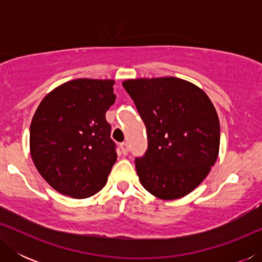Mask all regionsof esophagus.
<instances>
[{
  "mask_svg": "<svg viewBox=\"0 0 262 262\" xmlns=\"http://www.w3.org/2000/svg\"><path fill=\"white\" fill-rule=\"evenodd\" d=\"M120 149H121V152H123L124 155H126V154L128 152V144H127V142L120 143Z\"/></svg>",
  "mask_w": 262,
  "mask_h": 262,
  "instance_id": "1",
  "label": "esophagus"
}]
</instances>
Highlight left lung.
<instances>
[{"label":"left lung","mask_w":262,"mask_h":262,"mask_svg":"<svg viewBox=\"0 0 262 262\" xmlns=\"http://www.w3.org/2000/svg\"><path fill=\"white\" fill-rule=\"evenodd\" d=\"M123 87L146 127L148 149L135 160L143 187L164 200L191 193L220 150V120L209 96L177 77L127 80Z\"/></svg>","instance_id":"1"}]
</instances>
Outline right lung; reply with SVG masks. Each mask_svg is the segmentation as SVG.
<instances>
[{"mask_svg": "<svg viewBox=\"0 0 262 262\" xmlns=\"http://www.w3.org/2000/svg\"><path fill=\"white\" fill-rule=\"evenodd\" d=\"M113 80L77 78L53 89L30 128L34 166L57 192L83 199L105 186L117 161L106 112L116 101Z\"/></svg>", "mask_w": 262, "mask_h": 262, "instance_id": "right-lung-1", "label": "right lung"}]
</instances>
